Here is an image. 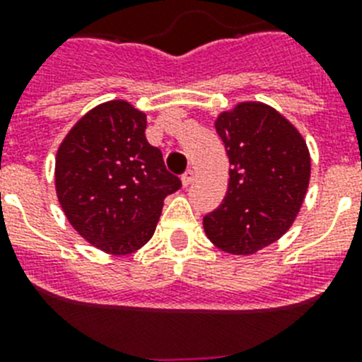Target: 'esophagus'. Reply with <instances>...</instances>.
<instances>
[{
    "label": "esophagus",
    "mask_w": 362,
    "mask_h": 362,
    "mask_svg": "<svg viewBox=\"0 0 362 362\" xmlns=\"http://www.w3.org/2000/svg\"><path fill=\"white\" fill-rule=\"evenodd\" d=\"M181 181H183L185 187H188V185H190L192 181H194V170H187V172H185L183 177H181Z\"/></svg>",
    "instance_id": "obj_1"
}]
</instances>
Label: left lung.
Instances as JSON below:
<instances>
[{"label":"left lung","mask_w":362,"mask_h":362,"mask_svg":"<svg viewBox=\"0 0 362 362\" xmlns=\"http://www.w3.org/2000/svg\"><path fill=\"white\" fill-rule=\"evenodd\" d=\"M230 168L223 203L203 217L204 232L223 252L248 255L292 226L310 181L305 139L279 112L239 103L216 121Z\"/></svg>","instance_id":"8db88e82"}]
</instances>
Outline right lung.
<instances>
[{"label":"right lung","mask_w":362,"mask_h":362,"mask_svg":"<svg viewBox=\"0 0 362 362\" xmlns=\"http://www.w3.org/2000/svg\"><path fill=\"white\" fill-rule=\"evenodd\" d=\"M146 116L127 101L99 105L74 124L56 158L57 199L70 225L107 254L153 235L163 199L181 188L145 136Z\"/></svg>","instance_id":"obj_1"}]
</instances>
